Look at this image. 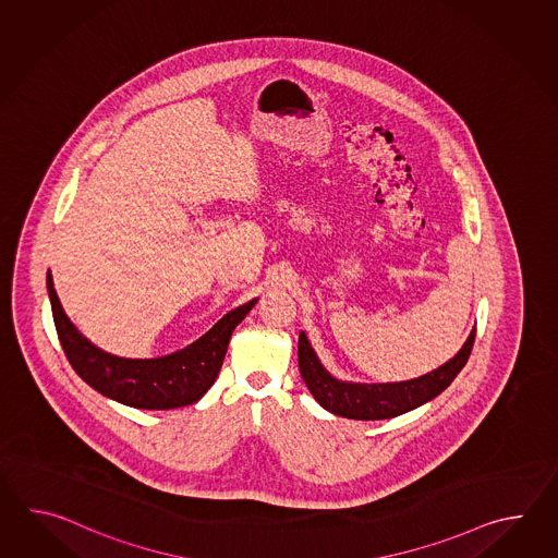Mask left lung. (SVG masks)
Listing matches in <instances>:
<instances>
[{
  "mask_svg": "<svg viewBox=\"0 0 558 558\" xmlns=\"http://www.w3.org/2000/svg\"><path fill=\"white\" fill-rule=\"evenodd\" d=\"M474 343L473 331L469 332L459 353L416 379L397 383H353L337 379L320 363L315 349L308 343L305 331L299 332V371L315 401L332 415L355 421H380L404 415L421 404L433 401L451 385L461 373Z\"/></svg>",
  "mask_w": 558,
  "mask_h": 558,
  "instance_id": "8db88e82",
  "label": "left lung"
}]
</instances>
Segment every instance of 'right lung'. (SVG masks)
Masks as SVG:
<instances>
[{
    "label": "right lung",
    "instance_id": "add662e5",
    "mask_svg": "<svg viewBox=\"0 0 558 558\" xmlns=\"http://www.w3.org/2000/svg\"><path fill=\"white\" fill-rule=\"evenodd\" d=\"M48 293L58 337L73 371L107 399L149 411L197 403L221 371L231 332L259 301L251 299L250 303L229 311L197 341L175 353L155 359H125L95 347L73 325L61 307L49 271Z\"/></svg>",
    "mask_w": 558,
    "mask_h": 558
}]
</instances>
